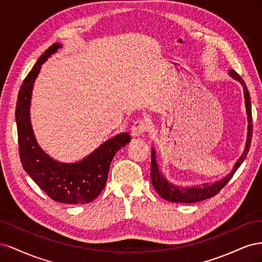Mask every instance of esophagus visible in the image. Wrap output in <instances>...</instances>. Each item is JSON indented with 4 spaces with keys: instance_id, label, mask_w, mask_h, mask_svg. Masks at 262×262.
<instances>
[{
    "instance_id": "esophagus-1",
    "label": "esophagus",
    "mask_w": 262,
    "mask_h": 262,
    "mask_svg": "<svg viewBox=\"0 0 262 262\" xmlns=\"http://www.w3.org/2000/svg\"><path fill=\"white\" fill-rule=\"evenodd\" d=\"M148 130V122L143 119H139L131 126V136L133 138L144 137L146 131Z\"/></svg>"
}]
</instances>
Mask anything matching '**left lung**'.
<instances>
[{
    "label": "left lung",
    "instance_id": "1",
    "mask_svg": "<svg viewBox=\"0 0 262 262\" xmlns=\"http://www.w3.org/2000/svg\"><path fill=\"white\" fill-rule=\"evenodd\" d=\"M229 76L234 78L235 81L241 83L244 90V98H245V106H246V114H247V120H248V132H247V140H246V145L243 154L237 160L236 164L232 171L227 173V175L220 180L212 182V184H205L201 186H192V187H182L176 186L166 178L162 170H160V166H158L156 160V150L152 147V158H150V180L154 186L156 192L160 194L163 199L167 200L169 202H176V203H194L200 202L205 199H209L215 194H217L221 189L223 188L227 182L232 179L235 171L239 168V166L243 164L244 160L247 156L250 147V142L252 137V117H251V104H250V95L247 90L243 78L237 74L234 70H231L228 72Z\"/></svg>",
    "mask_w": 262,
    "mask_h": 262
}]
</instances>
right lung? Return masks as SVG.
<instances>
[{"mask_svg": "<svg viewBox=\"0 0 262 262\" xmlns=\"http://www.w3.org/2000/svg\"><path fill=\"white\" fill-rule=\"evenodd\" d=\"M61 47L60 42H55L47 49L20 86L15 112L19 156L24 169L52 200L67 204H84L96 199L105 188L114 156L129 143L131 138L126 132L119 133L83 160L74 163L54 160L38 144L30 121L31 95L41 66Z\"/></svg>", "mask_w": 262, "mask_h": 262, "instance_id": "obj_1", "label": "right lung"}]
</instances>
